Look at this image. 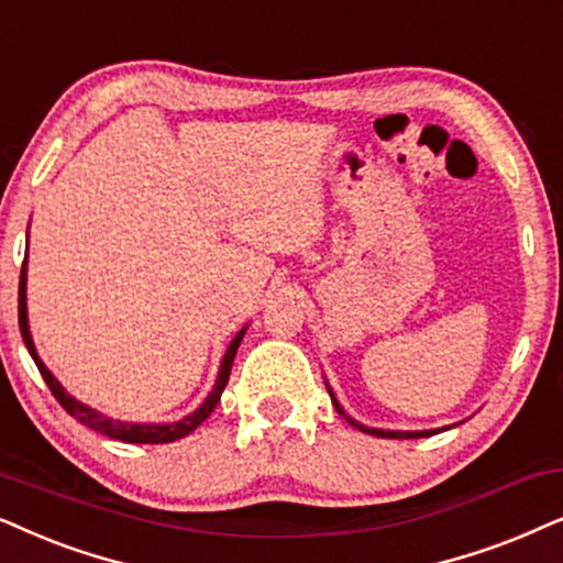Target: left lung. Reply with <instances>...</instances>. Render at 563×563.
Segmentation results:
<instances>
[{"label": "left lung", "instance_id": "left-lung-1", "mask_svg": "<svg viewBox=\"0 0 563 563\" xmlns=\"http://www.w3.org/2000/svg\"><path fill=\"white\" fill-rule=\"evenodd\" d=\"M333 398V396H331ZM333 406H335V411L339 413H344V408L339 406V400L333 398ZM346 416V413H344ZM349 419V416H346ZM352 421V419H349ZM354 427H360L362 432H367V434H375V437H385V440H419V437H432V434H437L440 432V429H432V432H385V429H372V427H362V424H356V421H352Z\"/></svg>", "mask_w": 563, "mask_h": 563}]
</instances>
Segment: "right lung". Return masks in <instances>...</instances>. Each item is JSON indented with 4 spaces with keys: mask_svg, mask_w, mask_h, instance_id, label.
<instances>
[{
    "mask_svg": "<svg viewBox=\"0 0 563 563\" xmlns=\"http://www.w3.org/2000/svg\"><path fill=\"white\" fill-rule=\"evenodd\" d=\"M18 320H20V333H23V341L27 346V352H31L35 367H38L41 377L46 379L48 390L54 393V398L62 404L64 411L69 416H75L79 424L90 427L92 432H100L106 437H113V440H121V442H136V444H163V442H175L180 440V437L191 434L196 427L201 424V421H207V416L214 411L217 404H219V396H222L224 385H228L230 379V369H232V360H235L238 354V346L240 341H243V333L245 328L240 331L235 339H232V344L228 349V354H224V362H222V369H219V377H217V385L214 390L209 393V398L203 400V404L196 408L191 416H186L184 421H175V424H123V421H113V419H106V416H100L98 411H92L90 406L79 404L69 396L67 390L62 388V385L56 383V377L51 375L46 369V364L38 360V354H35V346H33V339H31V331H27V312H25V264H23V272H20V291H18Z\"/></svg>",
    "mask_w": 563,
    "mask_h": 563,
    "instance_id": "right-lung-1",
    "label": "right lung"
}]
</instances>
